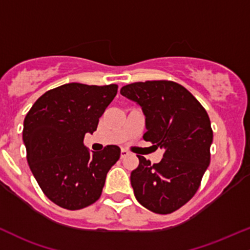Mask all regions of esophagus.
Instances as JSON below:
<instances>
[{
  "label": "esophagus",
  "mask_w": 250,
  "mask_h": 250,
  "mask_svg": "<svg viewBox=\"0 0 250 250\" xmlns=\"http://www.w3.org/2000/svg\"><path fill=\"white\" fill-rule=\"evenodd\" d=\"M129 155V152H128V150H125V149H121V158H125V156H128Z\"/></svg>",
  "instance_id": "obj_1"
}]
</instances>
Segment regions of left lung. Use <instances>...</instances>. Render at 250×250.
Listing matches in <instances>:
<instances>
[{
    "instance_id": "1",
    "label": "left lung",
    "mask_w": 250,
    "mask_h": 250,
    "mask_svg": "<svg viewBox=\"0 0 250 250\" xmlns=\"http://www.w3.org/2000/svg\"><path fill=\"white\" fill-rule=\"evenodd\" d=\"M121 95L141 106L144 139L164 150L160 163L153 165L138 155L139 166L130 174L134 194L153 212H173L194 196L210 164L209 115L188 90L172 81L131 83Z\"/></svg>"
}]
</instances>
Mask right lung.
Returning a JSON list of instances; mask_svg holds the SVG:
<instances>
[{"label":"right lung","instance_id":"1","mask_svg":"<svg viewBox=\"0 0 250 250\" xmlns=\"http://www.w3.org/2000/svg\"><path fill=\"white\" fill-rule=\"evenodd\" d=\"M117 87L64 84L38 98L24 117L22 139L29 168L45 196L60 208L79 210L94 204L106 173L120 159L115 145L91 154L83 144L85 134L97 129Z\"/></svg>","mask_w":250,"mask_h":250}]
</instances>
